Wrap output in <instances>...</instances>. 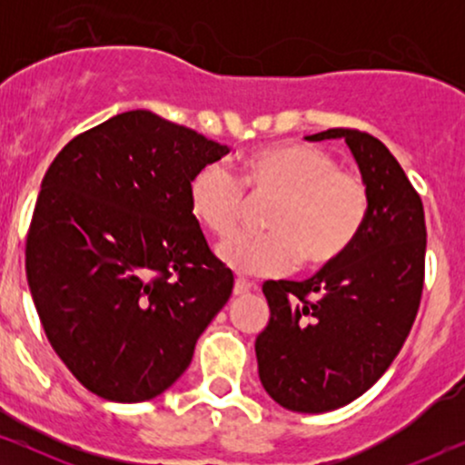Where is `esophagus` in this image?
Masks as SVG:
<instances>
[{
  "instance_id": "1",
  "label": "esophagus",
  "mask_w": 465,
  "mask_h": 465,
  "mask_svg": "<svg viewBox=\"0 0 465 465\" xmlns=\"http://www.w3.org/2000/svg\"><path fill=\"white\" fill-rule=\"evenodd\" d=\"M252 290H256V285H253L252 282H247V279H237V282H234L232 294L234 296H243V294H250Z\"/></svg>"
}]
</instances>
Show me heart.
<instances>
[{"mask_svg": "<svg viewBox=\"0 0 465 465\" xmlns=\"http://www.w3.org/2000/svg\"><path fill=\"white\" fill-rule=\"evenodd\" d=\"M277 194L269 231H239L215 253L239 275H282L301 262L326 266L345 256L364 231L371 193L358 173L317 145L283 142L253 150L241 163V180L220 163L196 171L188 183L190 212L209 232L224 237L237 226L245 201Z\"/></svg>", "mask_w": 465, "mask_h": 465, "instance_id": "obj_1", "label": "heart"}]
</instances>
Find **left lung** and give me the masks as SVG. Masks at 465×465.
<instances>
[{
    "instance_id": "1",
    "label": "left lung",
    "mask_w": 465,
    "mask_h": 465,
    "mask_svg": "<svg viewBox=\"0 0 465 465\" xmlns=\"http://www.w3.org/2000/svg\"><path fill=\"white\" fill-rule=\"evenodd\" d=\"M342 137L371 193V213L351 250L304 282H264L271 320L256 339L269 396L296 412L341 409L377 383L402 349L425 279L423 203L390 150L358 129Z\"/></svg>"
}]
</instances>
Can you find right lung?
<instances>
[{
	"label": "right lung",
	"mask_w": 465,
	"mask_h": 465,
	"mask_svg": "<svg viewBox=\"0 0 465 465\" xmlns=\"http://www.w3.org/2000/svg\"><path fill=\"white\" fill-rule=\"evenodd\" d=\"M228 145L148 110L80 133L42 180L25 266L75 379L112 402L156 398L190 366L234 277L190 212L196 171Z\"/></svg>",
	"instance_id": "obj_1"
}]
</instances>
